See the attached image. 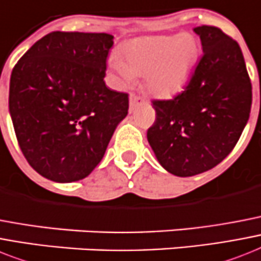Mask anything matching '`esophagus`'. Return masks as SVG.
Wrapping results in <instances>:
<instances>
[{"mask_svg": "<svg viewBox=\"0 0 261 261\" xmlns=\"http://www.w3.org/2000/svg\"><path fill=\"white\" fill-rule=\"evenodd\" d=\"M141 103H145V99H143V97L135 94L130 95V111H133V110H134L138 105H141Z\"/></svg>", "mask_w": 261, "mask_h": 261, "instance_id": "34e87169", "label": "esophagus"}]
</instances>
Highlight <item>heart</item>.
<instances>
[{"mask_svg":"<svg viewBox=\"0 0 261 261\" xmlns=\"http://www.w3.org/2000/svg\"><path fill=\"white\" fill-rule=\"evenodd\" d=\"M197 56V41L188 33L154 36L131 41L126 60L114 56L110 68L119 86H130L137 75L146 73V86L152 94L167 96L184 86Z\"/></svg>","mask_w":261,"mask_h":261,"instance_id":"b5f03b06","label":"heart"}]
</instances>
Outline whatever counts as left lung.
Listing matches in <instances>:
<instances>
[{
  "instance_id": "obj_1",
  "label": "left lung",
  "mask_w": 261,
  "mask_h": 261,
  "mask_svg": "<svg viewBox=\"0 0 261 261\" xmlns=\"http://www.w3.org/2000/svg\"><path fill=\"white\" fill-rule=\"evenodd\" d=\"M202 55L189 82L169 100H152L147 141L169 173L192 177L217 166L249 119L252 84L240 46L217 27L194 28Z\"/></svg>"
}]
</instances>
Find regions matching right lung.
<instances>
[{"mask_svg": "<svg viewBox=\"0 0 261 261\" xmlns=\"http://www.w3.org/2000/svg\"><path fill=\"white\" fill-rule=\"evenodd\" d=\"M109 33L52 32L35 42L10 76L9 111L20 149L55 182L86 178L128 112V94L106 87Z\"/></svg>", "mask_w": 261, "mask_h": 261, "instance_id": "right-lung-1", "label": "right lung"}]
</instances>
